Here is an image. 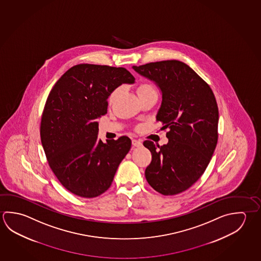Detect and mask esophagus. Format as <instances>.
Instances as JSON below:
<instances>
[{"mask_svg": "<svg viewBox=\"0 0 261 261\" xmlns=\"http://www.w3.org/2000/svg\"><path fill=\"white\" fill-rule=\"evenodd\" d=\"M132 145L133 146H135V147H140L142 146V142L141 140H137V139H133L132 140Z\"/></svg>", "mask_w": 261, "mask_h": 261, "instance_id": "1", "label": "esophagus"}]
</instances>
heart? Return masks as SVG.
Here are the masks:
<instances>
[{
  "label": "heart",
  "instance_id": "1",
  "mask_svg": "<svg viewBox=\"0 0 261 261\" xmlns=\"http://www.w3.org/2000/svg\"><path fill=\"white\" fill-rule=\"evenodd\" d=\"M120 92H121V88H116L115 89L109 96L108 101L110 103H113L115 101V99L119 95ZM148 93H155V87L153 84L148 83H141L138 87H137V94L138 96L141 95H145V94H148Z\"/></svg>",
  "mask_w": 261,
  "mask_h": 261
}]
</instances>
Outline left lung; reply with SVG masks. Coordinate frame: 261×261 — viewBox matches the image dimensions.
<instances>
[{
	"instance_id": "obj_1",
	"label": "left lung",
	"mask_w": 261,
	"mask_h": 261,
	"mask_svg": "<svg viewBox=\"0 0 261 261\" xmlns=\"http://www.w3.org/2000/svg\"><path fill=\"white\" fill-rule=\"evenodd\" d=\"M133 69L155 83L162 95L155 118L169 142L143 145L152 160L146 169L147 182L163 195L186 191L205 171L218 139V106L210 86L178 60H164Z\"/></svg>"
}]
</instances>
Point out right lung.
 <instances>
[{
    "instance_id": "1",
    "label": "right lung",
    "mask_w": 261,
    "mask_h": 261,
    "mask_svg": "<svg viewBox=\"0 0 261 261\" xmlns=\"http://www.w3.org/2000/svg\"><path fill=\"white\" fill-rule=\"evenodd\" d=\"M135 78L124 68L80 64L66 71L52 88L42 115L40 137L46 160L60 182L75 195L106 192L131 139H98L97 119L107 113V100Z\"/></svg>"
}]
</instances>
